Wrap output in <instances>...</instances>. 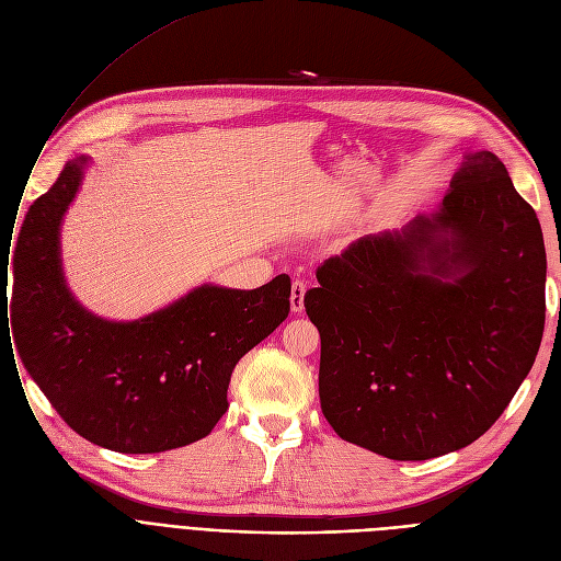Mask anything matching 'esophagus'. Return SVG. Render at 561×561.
Segmentation results:
<instances>
[{
    "instance_id": "obj_1",
    "label": "esophagus",
    "mask_w": 561,
    "mask_h": 561,
    "mask_svg": "<svg viewBox=\"0 0 561 561\" xmlns=\"http://www.w3.org/2000/svg\"><path fill=\"white\" fill-rule=\"evenodd\" d=\"M306 283L304 280H294L291 283V296H289V306L294 312H304V296H306Z\"/></svg>"
}]
</instances>
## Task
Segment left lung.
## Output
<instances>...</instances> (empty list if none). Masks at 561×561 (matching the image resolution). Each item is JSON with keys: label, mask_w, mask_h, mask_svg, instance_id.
Here are the masks:
<instances>
[{"label": "left lung", "mask_w": 561, "mask_h": 561, "mask_svg": "<svg viewBox=\"0 0 561 561\" xmlns=\"http://www.w3.org/2000/svg\"><path fill=\"white\" fill-rule=\"evenodd\" d=\"M319 401L333 431L389 459L465 448L530 374L546 321L537 213L491 151L465 156L437 213L317 270Z\"/></svg>", "instance_id": "obj_1"}]
</instances>
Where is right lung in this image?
Returning a JSON list of instances; mask_svg holds the SVG:
<instances>
[{"label": "right lung", "mask_w": 561, "mask_h": 561, "mask_svg": "<svg viewBox=\"0 0 561 561\" xmlns=\"http://www.w3.org/2000/svg\"><path fill=\"white\" fill-rule=\"evenodd\" d=\"M85 164V156L65 162L20 230L22 365L60 419L96 446L162 453L199 442L228 410L240 357L287 319L289 276L255 289L202 285L136 321L88 312L60 265V224Z\"/></svg>", "instance_id": "obj_1"}]
</instances>
